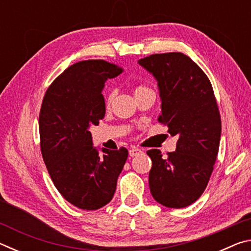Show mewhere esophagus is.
<instances>
[{"instance_id": "obj_1", "label": "esophagus", "mask_w": 251, "mask_h": 251, "mask_svg": "<svg viewBox=\"0 0 251 251\" xmlns=\"http://www.w3.org/2000/svg\"><path fill=\"white\" fill-rule=\"evenodd\" d=\"M142 152H143V151H142L141 150H138V148L134 147V148H130V150H129V156H131V157H135V156L141 155Z\"/></svg>"}]
</instances>
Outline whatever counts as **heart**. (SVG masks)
<instances>
[{
    "label": "heart",
    "mask_w": 251,
    "mask_h": 251,
    "mask_svg": "<svg viewBox=\"0 0 251 251\" xmlns=\"http://www.w3.org/2000/svg\"><path fill=\"white\" fill-rule=\"evenodd\" d=\"M146 90H150V88H148L147 86H144V85H141V86H137V87L135 88L134 94H137V93L143 92V91H146ZM113 100V94H109L107 96V99H106V104H109L110 100Z\"/></svg>",
    "instance_id": "heart-1"
}]
</instances>
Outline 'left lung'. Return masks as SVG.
<instances>
[{
	"label": "left lung",
	"mask_w": 251,
	"mask_h": 251,
	"mask_svg": "<svg viewBox=\"0 0 251 251\" xmlns=\"http://www.w3.org/2000/svg\"><path fill=\"white\" fill-rule=\"evenodd\" d=\"M138 64L157 80L161 115L158 121L178 136L176 151L163 158L151 150V193L168 208H184L201 196L217 158L222 121L207 75L182 53L154 54Z\"/></svg>",
	"instance_id": "1"
}]
</instances>
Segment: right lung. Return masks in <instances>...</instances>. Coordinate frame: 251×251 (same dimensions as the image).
<instances>
[{
	"label": "right lung",
	"instance_id": "add662e5",
	"mask_svg": "<svg viewBox=\"0 0 251 251\" xmlns=\"http://www.w3.org/2000/svg\"><path fill=\"white\" fill-rule=\"evenodd\" d=\"M122 72L103 59L75 63L50 84L42 103L44 163L59 194L80 209L96 210L112 201L128 156L124 147H94L90 131L105 116V82Z\"/></svg>",
	"mask_w": 251,
	"mask_h": 251
}]
</instances>
